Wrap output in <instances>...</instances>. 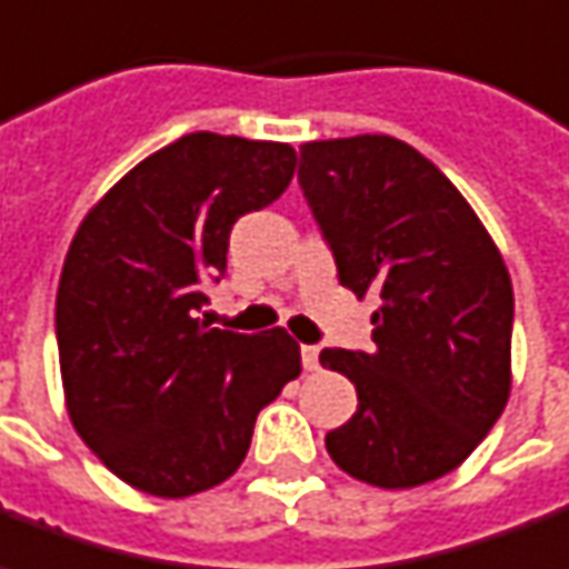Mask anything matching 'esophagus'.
I'll return each instance as SVG.
<instances>
[{"instance_id":"obj_1","label":"esophagus","mask_w":569,"mask_h":569,"mask_svg":"<svg viewBox=\"0 0 569 569\" xmlns=\"http://www.w3.org/2000/svg\"><path fill=\"white\" fill-rule=\"evenodd\" d=\"M301 365H305V370H317L320 367V349L317 346H301Z\"/></svg>"}]
</instances>
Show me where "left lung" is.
I'll return each instance as SVG.
<instances>
[{
  "instance_id": "obj_1",
  "label": "left lung",
  "mask_w": 569,
  "mask_h": 569,
  "mask_svg": "<svg viewBox=\"0 0 569 569\" xmlns=\"http://www.w3.org/2000/svg\"><path fill=\"white\" fill-rule=\"evenodd\" d=\"M299 187L339 283L380 299L370 351L323 349L358 411L327 432L349 477L411 489L451 473L511 396L513 289L492 236L415 146L382 133L305 142Z\"/></svg>"
}]
</instances>
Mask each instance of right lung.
<instances>
[{"label":"right lung","mask_w":569,"mask_h":569,"mask_svg":"<svg viewBox=\"0 0 569 569\" xmlns=\"http://www.w3.org/2000/svg\"><path fill=\"white\" fill-rule=\"evenodd\" d=\"M296 173L286 142L187 133L108 189L73 236L56 299L68 415L114 477L187 498L233 477L258 411L301 373L286 330L199 320L230 230Z\"/></svg>","instance_id":"right-lung-1"}]
</instances>
